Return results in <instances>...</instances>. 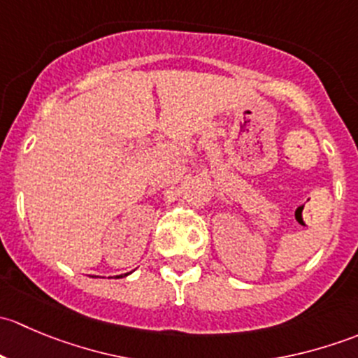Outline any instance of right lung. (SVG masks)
<instances>
[{"instance_id": "1", "label": "right lung", "mask_w": 358, "mask_h": 358, "mask_svg": "<svg viewBox=\"0 0 358 358\" xmlns=\"http://www.w3.org/2000/svg\"><path fill=\"white\" fill-rule=\"evenodd\" d=\"M129 273H131V272H129ZM129 273H124V275H117V279H119V277H126V275H129Z\"/></svg>"}]
</instances>
